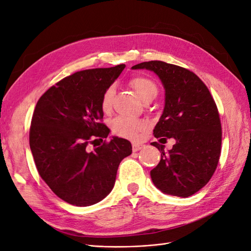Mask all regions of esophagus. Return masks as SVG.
I'll return each instance as SVG.
<instances>
[{"instance_id": "34e87169", "label": "esophagus", "mask_w": 251, "mask_h": 251, "mask_svg": "<svg viewBox=\"0 0 251 251\" xmlns=\"http://www.w3.org/2000/svg\"><path fill=\"white\" fill-rule=\"evenodd\" d=\"M143 148V144H140V143H132V151L133 152H137V151L141 150Z\"/></svg>"}]
</instances>
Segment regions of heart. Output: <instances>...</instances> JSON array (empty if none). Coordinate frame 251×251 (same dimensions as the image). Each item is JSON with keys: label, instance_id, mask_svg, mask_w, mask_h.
Instances as JSON below:
<instances>
[{"label": "heart", "instance_id": "b5f03b06", "mask_svg": "<svg viewBox=\"0 0 251 251\" xmlns=\"http://www.w3.org/2000/svg\"><path fill=\"white\" fill-rule=\"evenodd\" d=\"M130 85L143 101L148 98H155L157 95V86L154 81L149 78L142 77V75H138V77L132 78L130 80ZM114 92V85H110L104 91L100 101V107L103 112H109L111 110ZM111 127L113 132L118 136L128 139H137L139 132L143 129L144 124L139 120L119 116V118H115L112 121Z\"/></svg>", "mask_w": 251, "mask_h": 251}]
</instances>
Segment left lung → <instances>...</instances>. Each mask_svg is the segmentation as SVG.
Instances as JSON below:
<instances>
[{"mask_svg":"<svg viewBox=\"0 0 251 251\" xmlns=\"http://www.w3.org/2000/svg\"><path fill=\"white\" fill-rule=\"evenodd\" d=\"M131 69L158 75L165 89V107L154 136L176 141L168 152L164 145L151 143L161 153L159 164L151 171L154 185L166 195L186 198L196 194L216 170L221 150L220 119L211 93L197 75L172 64L151 61Z\"/></svg>","mask_w":251,"mask_h":251,"instance_id":"1","label":"left lung"}]
</instances>
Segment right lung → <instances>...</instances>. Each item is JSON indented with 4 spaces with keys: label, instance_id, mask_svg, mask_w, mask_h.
<instances>
[{
    "label": "right lung",
    "instance_id": "1",
    "mask_svg": "<svg viewBox=\"0 0 251 251\" xmlns=\"http://www.w3.org/2000/svg\"><path fill=\"white\" fill-rule=\"evenodd\" d=\"M124 68L121 64L75 73L51 86L35 107L30 128L35 165L50 189L69 204L90 206L104 199L120 162L132 152L128 140L114 136L89 150L96 138L109 135L100 123L101 97Z\"/></svg>",
    "mask_w": 251,
    "mask_h": 251
}]
</instances>
